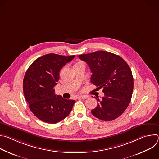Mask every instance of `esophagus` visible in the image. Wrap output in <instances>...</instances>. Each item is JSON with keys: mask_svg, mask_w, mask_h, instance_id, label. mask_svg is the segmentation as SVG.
<instances>
[{"mask_svg": "<svg viewBox=\"0 0 159 159\" xmlns=\"http://www.w3.org/2000/svg\"><path fill=\"white\" fill-rule=\"evenodd\" d=\"M88 98H89V96H80L78 97V98L80 99H87Z\"/></svg>", "mask_w": 159, "mask_h": 159, "instance_id": "obj_1", "label": "esophagus"}]
</instances>
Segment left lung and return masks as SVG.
<instances>
[{
  "label": "left lung",
  "mask_w": 159,
  "mask_h": 159,
  "mask_svg": "<svg viewBox=\"0 0 159 159\" xmlns=\"http://www.w3.org/2000/svg\"><path fill=\"white\" fill-rule=\"evenodd\" d=\"M93 73L90 82L102 88L104 96L91 111L97 118L109 121L121 116L128 106L133 90V77L127 63L119 55L106 51L80 55ZM97 88V89H98Z\"/></svg>",
  "instance_id": "obj_1"
}]
</instances>
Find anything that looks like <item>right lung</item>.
Returning a JSON list of instances; mask_svg holds the SVG:
<instances>
[{"instance_id": "add662e5", "label": "right lung", "mask_w": 159, "mask_h": 159, "mask_svg": "<svg viewBox=\"0 0 159 159\" xmlns=\"http://www.w3.org/2000/svg\"><path fill=\"white\" fill-rule=\"evenodd\" d=\"M74 57L47 54L35 60L27 70L23 79L25 97L30 110L40 120L55 124L71 112L75 101L55 95L54 87L62 67Z\"/></svg>"}]
</instances>
